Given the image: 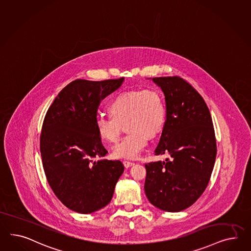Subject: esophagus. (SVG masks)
<instances>
[{
	"label": "esophagus",
	"mask_w": 251,
	"mask_h": 251,
	"mask_svg": "<svg viewBox=\"0 0 251 251\" xmlns=\"http://www.w3.org/2000/svg\"><path fill=\"white\" fill-rule=\"evenodd\" d=\"M123 164H124V166H125L126 168H128V167H132V166L135 165L134 162H130V161H124Z\"/></svg>",
	"instance_id": "esophagus-1"
}]
</instances>
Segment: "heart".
I'll use <instances>...</instances> for the list:
<instances>
[{
	"label": "heart",
	"mask_w": 251,
	"mask_h": 251,
	"mask_svg": "<svg viewBox=\"0 0 251 251\" xmlns=\"http://www.w3.org/2000/svg\"><path fill=\"white\" fill-rule=\"evenodd\" d=\"M111 116H98L97 134L105 143L119 138L123 126L128 134L113 148L116 158H137L148 146V138L159 135L166 125L167 110L164 98L156 90L123 93L109 105Z\"/></svg>",
	"instance_id": "b5f03b06"
}]
</instances>
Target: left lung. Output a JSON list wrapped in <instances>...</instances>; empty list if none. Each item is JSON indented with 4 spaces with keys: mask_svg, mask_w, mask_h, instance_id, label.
<instances>
[{
    "mask_svg": "<svg viewBox=\"0 0 251 251\" xmlns=\"http://www.w3.org/2000/svg\"><path fill=\"white\" fill-rule=\"evenodd\" d=\"M152 80L163 91L167 107L154 154L169 157L145 165V192L157 208L179 212L200 199L210 179L217 155L212 118L203 97L184 79Z\"/></svg>",
    "mask_w": 251,
    "mask_h": 251,
    "instance_id": "8db88e82",
    "label": "left lung"
}]
</instances>
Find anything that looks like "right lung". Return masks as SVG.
<instances>
[{
    "label": "right lung",
    "mask_w": 251,
    "mask_h": 251,
    "mask_svg": "<svg viewBox=\"0 0 251 251\" xmlns=\"http://www.w3.org/2000/svg\"><path fill=\"white\" fill-rule=\"evenodd\" d=\"M124 80H75L45 115L40 136L45 176L58 200L75 212L90 214L106 206L124 172L121 161L94 160L107 154L96 126L99 104Z\"/></svg>",
    "instance_id": "obj_1"
}]
</instances>
